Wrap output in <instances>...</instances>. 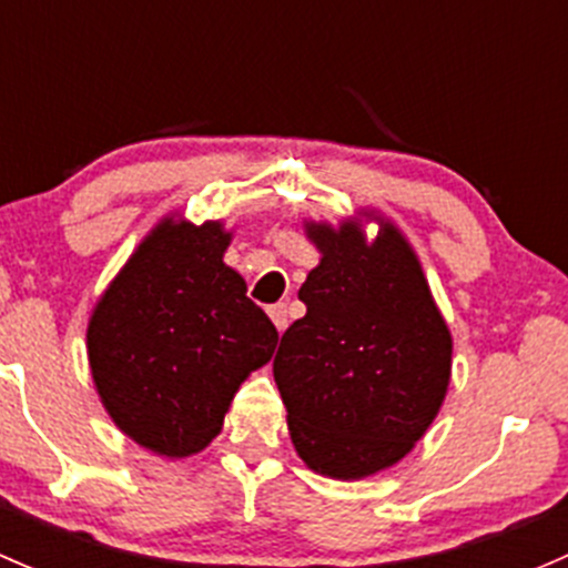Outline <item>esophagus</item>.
I'll use <instances>...</instances> for the list:
<instances>
[{"instance_id":"esophagus-1","label":"esophagus","mask_w":568,"mask_h":568,"mask_svg":"<svg viewBox=\"0 0 568 568\" xmlns=\"http://www.w3.org/2000/svg\"><path fill=\"white\" fill-rule=\"evenodd\" d=\"M268 318L274 321L277 332H283L285 326H288V311H285V305H272V307H268Z\"/></svg>"}]
</instances>
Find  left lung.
<instances>
[{
    "mask_svg": "<svg viewBox=\"0 0 568 568\" xmlns=\"http://www.w3.org/2000/svg\"><path fill=\"white\" fill-rule=\"evenodd\" d=\"M381 222L374 243L364 222ZM321 261L300 288L307 313L285 329L274 382L288 434L313 473L359 480L415 448L450 385L454 337L420 257L374 211L305 222Z\"/></svg>",
    "mask_w": 568,
    "mask_h": 568,
    "instance_id": "1",
    "label": "left lung"
}]
</instances>
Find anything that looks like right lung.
I'll return each instance as SVG.
<instances>
[{"mask_svg": "<svg viewBox=\"0 0 568 568\" xmlns=\"http://www.w3.org/2000/svg\"><path fill=\"white\" fill-rule=\"evenodd\" d=\"M233 231L164 216L95 302L88 359L114 426L140 448L186 459L222 432L233 395L277 329L222 257Z\"/></svg>", "mask_w": 568, "mask_h": 568, "instance_id": "add662e5", "label": "right lung"}]
</instances>
